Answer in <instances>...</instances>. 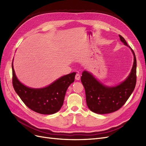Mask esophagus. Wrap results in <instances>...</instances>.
Wrapping results in <instances>:
<instances>
[{
	"mask_svg": "<svg viewBox=\"0 0 146 146\" xmlns=\"http://www.w3.org/2000/svg\"><path fill=\"white\" fill-rule=\"evenodd\" d=\"M80 79V75L79 74H77L76 75V80H79Z\"/></svg>",
	"mask_w": 146,
	"mask_h": 146,
	"instance_id": "34e87169",
	"label": "esophagus"
}]
</instances>
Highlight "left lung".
<instances>
[{
    "mask_svg": "<svg viewBox=\"0 0 146 146\" xmlns=\"http://www.w3.org/2000/svg\"><path fill=\"white\" fill-rule=\"evenodd\" d=\"M119 36L125 46H129L121 35H119ZM131 50L134 55L133 68L126 80L116 86H105L91 74L83 72L81 82L85 88L86 104L92 112L98 114L114 112L120 109L130 98L136 83V59L134 51L131 48Z\"/></svg>",
    "mask_w": 146,
    "mask_h": 146,
    "instance_id": "left-lung-1",
    "label": "left lung"
}]
</instances>
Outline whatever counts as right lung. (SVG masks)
I'll list each match as a JSON object with an SVG mask.
<instances>
[{
  "label": "right lung",
  "mask_w": 146,
  "mask_h": 146,
  "mask_svg": "<svg viewBox=\"0 0 146 146\" xmlns=\"http://www.w3.org/2000/svg\"><path fill=\"white\" fill-rule=\"evenodd\" d=\"M13 88L25 105L33 111L52 114L60 110L69 85L74 82L76 72L60 77L46 88L33 89L24 86L17 78L12 63Z\"/></svg>",
  "instance_id": "obj_1"
}]
</instances>
